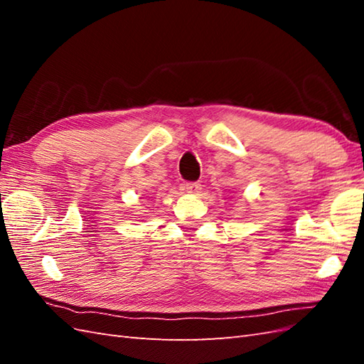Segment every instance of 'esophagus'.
<instances>
[{"label": "esophagus", "mask_w": 364, "mask_h": 364, "mask_svg": "<svg viewBox=\"0 0 364 364\" xmlns=\"http://www.w3.org/2000/svg\"><path fill=\"white\" fill-rule=\"evenodd\" d=\"M184 189H186L188 192H191V194H198L200 192V183H196V181H189V183H186L184 184Z\"/></svg>", "instance_id": "1"}]
</instances>
